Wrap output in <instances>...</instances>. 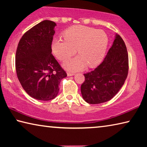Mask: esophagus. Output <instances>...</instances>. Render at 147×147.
Segmentation results:
<instances>
[{"label":"esophagus","mask_w":147,"mask_h":147,"mask_svg":"<svg viewBox=\"0 0 147 147\" xmlns=\"http://www.w3.org/2000/svg\"><path fill=\"white\" fill-rule=\"evenodd\" d=\"M74 75V73H71V72H68L67 73V76H73Z\"/></svg>","instance_id":"34e87169"}]
</instances>
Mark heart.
<instances>
[{
  "instance_id": "b5f03b06",
  "label": "heart",
  "mask_w": 147,
  "mask_h": 147,
  "mask_svg": "<svg viewBox=\"0 0 147 147\" xmlns=\"http://www.w3.org/2000/svg\"><path fill=\"white\" fill-rule=\"evenodd\" d=\"M65 39L55 38L52 43L53 53L60 61L66 60L75 54L78 56L68 59L64 67L71 71H78L88 65L93 68L103 60L108 49L109 39L105 32L85 26H72L64 32Z\"/></svg>"
}]
</instances>
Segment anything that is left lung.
Masks as SVG:
<instances>
[{
	"label": "left lung",
	"instance_id": "obj_1",
	"mask_svg": "<svg viewBox=\"0 0 147 147\" xmlns=\"http://www.w3.org/2000/svg\"><path fill=\"white\" fill-rule=\"evenodd\" d=\"M128 73V55L126 45L115 34L112 46L103 61L94 71L84 74L81 86L84 100L97 104L111 100L123 86Z\"/></svg>",
	"mask_w": 147,
	"mask_h": 147
}]
</instances>
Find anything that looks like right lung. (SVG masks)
I'll return each instance as SVG.
<instances>
[{"label":"right lung","instance_id":"1","mask_svg":"<svg viewBox=\"0 0 147 147\" xmlns=\"http://www.w3.org/2000/svg\"><path fill=\"white\" fill-rule=\"evenodd\" d=\"M56 24L45 20L27 31L20 39L16 55L19 80L27 94L39 100H50L59 92L67 74L52 54Z\"/></svg>","mask_w":147,"mask_h":147}]
</instances>
